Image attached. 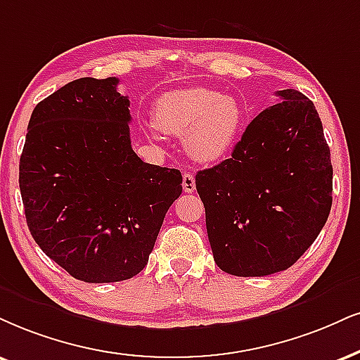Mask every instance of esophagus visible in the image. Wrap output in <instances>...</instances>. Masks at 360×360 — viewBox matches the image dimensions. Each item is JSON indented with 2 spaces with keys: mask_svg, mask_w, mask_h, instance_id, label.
Masks as SVG:
<instances>
[{
  "mask_svg": "<svg viewBox=\"0 0 360 360\" xmlns=\"http://www.w3.org/2000/svg\"><path fill=\"white\" fill-rule=\"evenodd\" d=\"M181 187H184V192L192 193L195 190V176L192 173H184V181H181Z\"/></svg>",
  "mask_w": 360,
  "mask_h": 360,
  "instance_id": "obj_1",
  "label": "esophagus"
}]
</instances>
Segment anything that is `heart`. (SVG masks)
<instances>
[{"instance_id":"heart-1","label":"heart","mask_w":360,"mask_h":360,"mask_svg":"<svg viewBox=\"0 0 360 360\" xmlns=\"http://www.w3.org/2000/svg\"><path fill=\"white\" fill-rule=\"evenodd\" d=\"M153 125L184 135L187 152L198 162H215L232 148L242 127L237 101L207 88L168 91L155 101Z\"/></svg>"}]
</instances>
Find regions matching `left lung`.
I'll return each instance as SVG.
<instances>
[{
    "label": "left lung",
    "mask_w": 360,
    "mask_h": 360,
    "mask_svg": "<svg viewBox=\"0 0 360 360\" xmlns=\"http://www.w3.org/2000/svg\"><path fill=\"white\" fill-rule=\"evenodd\" d=\"M275 95L232 157L195 176L215 264L237 277L287 270L330 214V150L316 106L297 90Z\"/></svg>",
    "instance_id": "8db88e82"
}]
</instances>
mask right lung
<instances>
[{
    "instance_id": "1",
    "label": "right lung",
    "mask_w": 360,
    "mask_h": 360,
    "mask_svg": "<svg viewBox=\"0 0 360 360\" xmlns=\"http://www.w3.org/2000/svg\"><path fill=\"white\" fill-rule=\"evenodd\" d=\"M118 78H79L34 106L20 158L26 224L72 277L120 282L145 269L181 173L133 152Z\"/></svg>"
}]
</instances>
